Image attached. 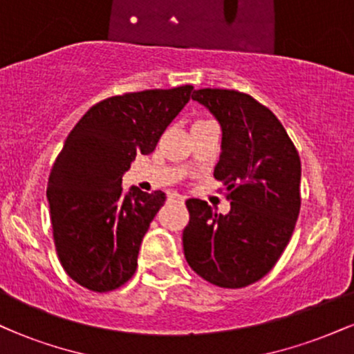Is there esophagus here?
<instances>
[{"instance_id": "esophagus-1", "label": "esophagus", "mask_w": 354, "mask_h": 354, "mask_svg": "<svg viewBox=\"0 0 354 354\" xmlns=\"http://www.w3.org/2000/svg\"><path fill=\"white\" fill-rule=\"evenodd\" d=\"M169 198H171L173 201H178V203H183V201H185V198H183L181 194H178V193H173L171 196H169Z\"/></svg>"}]
</instances>
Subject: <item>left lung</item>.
<instances>
[{
	"label": "left lung",
	"instance_id": "obj_1",
	"mask_svg": "<svg viewBox=\"0 0 354 354\" xmlns=\"http://www.w3.org/2000/svg\"><path fill=\"white\" fill-rule=\"evenodd\" d=\"M221 124L214 178L226 186L228 214L186 201L183 250L191 270L219 288H245L270 273L301 208V161L279 120L253 96L203 88L191 96Z\"/></svg>",
	"mask_w": 354,
	"mask_h": 354
}]
</instances>
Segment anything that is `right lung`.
<instances>
[{
	"label": "right lung",
	"instance_id": "obj_1",
	"mask_svg": "<svg viewBox=\"0 0 354 354\" xmlns=\"http://www.w3.org/2000/svg\"><path fill=\"white\" fill-rule=\"evenodd\" d=\"M193 86L146 89L111 96L84 113L53 165L46 196L58 259L73 281L106 293L131 279L141 241L163 206V191L121 178L136 154L154 151L185 108Z\"/></svg>",
	"mask_w": 354,
	"mask_h": 354
}]
</instances>
